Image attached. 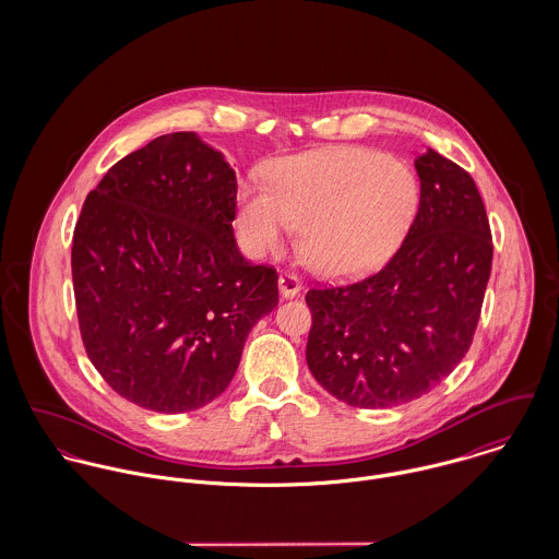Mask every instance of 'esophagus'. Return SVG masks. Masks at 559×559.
Segmentation results:
<instances>
[{
  "label": "esophagus",
  "mask_w": 559,
  "mask_h": 559,
  "mask_svg": "<svg viewBox=\"0 0 559 559\" xmlns=\"http://www.w3.org/2000/svg\"><path fill=\"white\" fill-rule=\"evenodd\" d=\"M277 284H280V293H282V297H286V299L297 297V295L301 293V282H299V277H297L295 273H282Z\"/></svg>",
  "instance_id": "1"
}]
</instances>
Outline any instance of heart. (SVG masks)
I'll return each instance as SVG.
<instances>
[{"instance_id":"heart-1","label":"heart","mask_w":559,"mask_h":559,"mask_svg":"<svg viewBox=\"0 0 559 559\" xmlns=\"http://www.w3.org/2000/svg\"><path fill=\"white\" fill-rule=\"evenodd\" d=\"M266 185H240L237 226L245 249L277 253L301 224L306 260L335 280L385 264L419 206V187L406 165L357 146L275 160Z\"/></svg>"}]
</instances>
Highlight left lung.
<instances>
[{
  "label": "left lung",
  "instance_id": "8db88e82",
  "mask_svg": "<svg viewBox=\"0 0 559 559\" xmlns=\"http://www.w3.org/2000/svg\"><path fill=\"white\" fill-rule=\"evenodd\" d=\"M419 209L374 275L312 288L306 359L320 385L359 408L428 394L467 355L490 277L492 240L474 178L430 151L415 159Z\"/></svg>",
  "mask_w": 559,
  "mask_h": 559
}]
</instances>
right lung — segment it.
<instances>
[{
	"label": "right lung",
	"instance_id": "obj_1",
	"mask_svg": "<svg viewBox=\"0 0 559 559\" xmlns=\"http://www.w3.org/2000/svg\"><path fill=\"white\" fill-rule=\"evenodd\" d=\"M237 174L195 133L160 135L87 193L73 235L85 353L122 399L157 413L226 392L277 271L240 255Z\"/></svg>",
	"mask_w": 559,
	"mask_h": 559
}]
</instances>
